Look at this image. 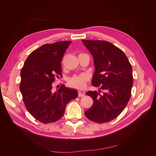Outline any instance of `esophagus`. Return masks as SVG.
<instances>
[{
	"instance_id": "esophagus-1",
	"label": "esophagus",
	"mask_w": 156,
	"mask_h": 156,
	"mask_svg": "<svg viewBox=\"0 0 156 156\" xmlns=\"http://www.w3.org/2000/svg\"><path fill=\"white\" fill-rule=\"evenodd\" d=\"M84 95H85V94H84V92H78V96L79 97H83V96H84Z\"/></svg>"
}]
</instances>
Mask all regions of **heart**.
Masks as SVG:
<instances>
[{
    "label": "heart",
    "instance_id": "b5f03b06",
    "mask_svg": "<svg viewBox=\"0 0 156 156\" xmlns=\"http://www.w3.org/2000/svg\"><path fill=\"white\" fill-rule=\"evenodd\" d=\"M88 80V77L87 74H81L75 75L69 79L70 85L78 89H83L87 86V82Z\"/></svg>",
    "mask_w": 156,
    "mask_h": 156
}]
</instances>
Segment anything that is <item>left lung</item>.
Masks as SVG:
<instances>
[{
    "label": "left lung",
    "mask_w": 156,
    "mask_h": 156,
    "mask_svg": "<svg viewBox=\"0 0 156 156\" xmlns=\"http://www.w3.org/2000/svg\"><path fill=\"white\" fill-rule=\"evenodd\" d=\"M94 58L95 72L92 84L99 91L86 93L94 101L85 111L89 120L99 124L112 120L124 111L133 86L131 65L125 53L108 41L83 40ZM100 89L105 90L102 94Z\"/></svg>",
    "instance_id": "8db88e82"
}]
</instances>
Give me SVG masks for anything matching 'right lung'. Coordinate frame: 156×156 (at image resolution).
Masks as SVG:
<instances>
[{"mask_svg":"<svg viewBox=\"0 0 156 156\" xmlns=\"http://www.w3.org/2000/svg\"><path fill=\"white\" fill-rule=\"evenodd\" d=\"M71 43L43 45L32 52L21 69L20 88L23 102L30 114L42 123L58 120L68 103L78 96L76 90L64 84L55 92L52 89L55 77L62 75L61 61Z\"/></svg>","mask_w":156,"mask_h":156,"instance_id":"right-lung-1","label":"right lung"}]
</instances>
